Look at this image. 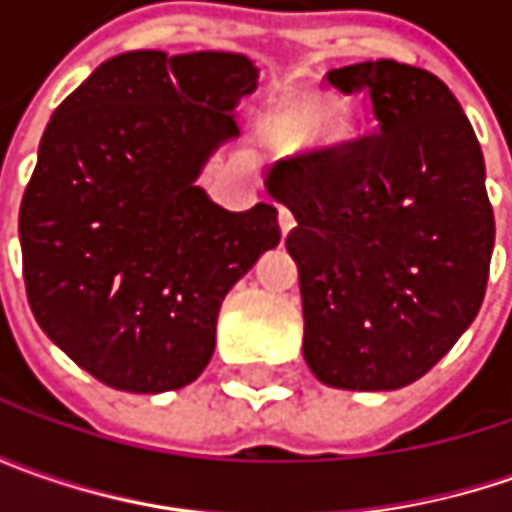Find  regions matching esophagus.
Segmentation results:
<instances>
[{
	"label": "esophagus",
	"instance_id": "esophagus-1",
	"mask_svg": "<svg viewBox=\"0 0 512 512\" xmlns=\"http://www.w3.org/2000/svg\"><path fill=\"white\" fill-rule=\"evenodd\" d=\"M279 227H282V236H287L296 227V216L287 207H279Z\"/></svg>",
	"mask_w": 512,
	"mask_h": 512
}]
</instances>
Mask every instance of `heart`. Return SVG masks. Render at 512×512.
<instances>
[{
	"label": "heart",
	"instance_id": "1",
	"mask_svg": "<svg viewBox=\"0 0 512 512\" xmlns=\"http://www.w3.org/2000/svg\"><path fill=\"white\" fill-rule=\"evenodd\" d=\"M322 122H325V116H322L319 110H310V113H305V116H302V122L296 125V130H299V139H302V142H307V139H310V136L319 130V125H322Z\"/></svg>",
	"mask_w": 512,
	"mask_h": 512
}]
</instances>
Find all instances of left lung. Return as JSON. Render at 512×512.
<instances>
[{"instance_id":"left-lung-1","label":"left lung","mask_w":512,"mask_h":512,"mask_svg":"<svg viewBox=\"0 0 512 512\" xmlns=\"http://www.w3.org/2000/svg\"><path fill=\"white\" fill-rule=\"evenodd\" d=\"M367 90L379 133L279 162L267 193L296 216L310 373L339 390L407 387L473 325L496 242L484 156L439 76L393 59L327 73Z\"/></svg>"}]
</instances>
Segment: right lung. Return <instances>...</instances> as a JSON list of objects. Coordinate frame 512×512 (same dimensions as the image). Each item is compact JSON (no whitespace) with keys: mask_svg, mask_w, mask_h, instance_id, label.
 Returning <instances> with one entry per match:
<instances>
[{"mask_svg":"<svg viewBox=\"0 0 512 512\" xmlns=\"http://www.w3.org/2000/svg\"><path fill=\"white\" fill-rule=\"evenodd\" d=\"M256 85L242 53L130 50L53 110L19 210L25 287L50 342L102 384L196 382L230 287L279 245L276 207L236 213L199 187Z\"/></svg>","mask_w":512,"mask_h":512,"instance_id":"add662e5","label":"right lung"}]
</instances>
